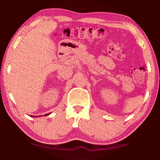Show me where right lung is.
I'll list each match as a JSON object with an SVG mask.
<instances>
[{"label":"right lung","instance_id":"right-lung-1","mask_svg":"<svg viewBox=\"0 0 160 160\" xmlns=\"http://www.w3.org/2000/svg\"><path fill=\"white\" fill-rule=\"evenodd\" d=\"M50 113H47V114H45L44 116H48V115H49ZM30 117H34V116H30Z\"/></svg>","mask_w":160,"mask_h":160}]
</instances>
